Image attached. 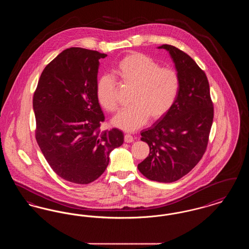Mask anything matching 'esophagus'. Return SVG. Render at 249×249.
I'll return each instance as SVG.
<instances>
[{"instance_id": "34e87169", "label": "esophagus", "mask_w": 249, "mask_h": 249, "mask_svg": "<svg viewBox=\"0 0 249 249\" xmlns=\"http://www.w3.org/2000/svg\"><path fill=\"white\" fill-rule=\"evenodd\" d=\"M133 140H134V138L129 134V133H127V134H125V136H124V141L126 142H133Z\"/></svg>"}]
</instances>
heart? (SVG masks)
<instances>
[{
    "label": "heart",
    "instance_id": "1",
    "mask_svg": "<svg viewBox=\"0 0 249 249\" xmlns=\"http://www.w3.org/2000/svg\"><path fill=\"white\" fill-rule=\"evenodd\" d=\"M116 73L121 83L132 88L130 107L122 110L113 119V124L124 130H137L150 119L165 117L177 103L180 91L178 71L161 65L148 55L132 52L120 59ZM95 93L99 105L114 113L119 107V88L108 74L100 76Z\"/></svg>",
    "mask_w": 249,
    "mask_h": 249
}]
</instances>
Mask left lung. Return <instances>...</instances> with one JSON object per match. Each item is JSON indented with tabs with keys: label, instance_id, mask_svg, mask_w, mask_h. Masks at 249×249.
<instances>
[{
	"label": "left lung",
	"instance_id": "obj_1",
	"mask_svg": "<svg viewBox=\"0 0 249 249\" xmlns=\"http://www.w3.org/2000/svg\"><path fill=\"white\" fill-rule=\"evenodd\" d=\"M169 51L180 77V91L171 111L142 130L149 155L138 170L149 180L171 183L183 178L201 160L209 141L213 106L205 72L184 51L171 45Z\"/></svg>",
	"mask_w": 249,
	"mask_h": 249
}]
</instances>
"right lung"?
I'll use <instances>...</instances> for the list:
<instances>
[{"label":"right lung","instance_id":"add662e5","mask_svg":"<svg viewBox=\"0 0 249 249\" xmlns=\"http://www.w3.org/2000/svg\"><path fill=\"white\" fill-rule=\"evenodd\" d=\"M107 56L86 48L63 50L45 67L34 94L37 143L51 169L74 184L100 178L110 152L124 142L119 129H100L106 118L95 87L99 59Z\"/></svg>","mask_w":249,"mask_h":249}]
</instances>
